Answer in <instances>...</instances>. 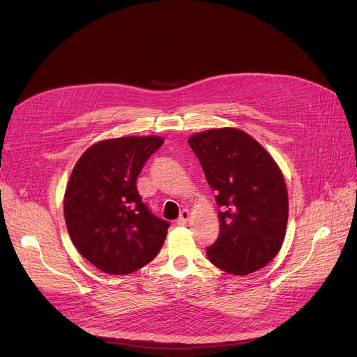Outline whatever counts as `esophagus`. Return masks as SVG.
<instances>
[{
	"mask_svg": "<svg viewBox=\"0 0 357 357\" xmlns=\"http://www.w3.org/2000/svg\"><path fill=\"white\" fill-rule=\"evenodd\" d=\"M189 218H190V212H189L188 209H183V211L180 212V217L177 218V224H178V225H184V224H186V222L189 221Z\"/></svg>",
	"mask_w": 357,
	"mask_h": 357,
	"instance_id": "obj_1",
	"label": "esophagus"
}]
</instances>
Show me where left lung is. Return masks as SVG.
I'll return each instance as SVG.
<instances>
[{
  "mask_svg": "<svg viewBox=\"0 0 357 357\" xmlns=\"http://www.w3.org/2000/svg\"><path fill=\"white\" fill-rule=\"evenodd\" d=\"M189 145L221 208L220 236L206 249L209 261L234 275L264 268L280 252L289 220L280 167L259 142L236 127L196 133Z\"/></svg>",
  "mask_w": 357,
  "mask_h": 357,
  "instance_id": "obj_1",
  "label": "left lung"
}]
</instances>
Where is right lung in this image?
<instances>
[{"label":"right lung","mask_w":357,"mask_h":357,"mask_svg":"<svg viewBox=\"0 0 357 357\" xmlns=\"http://www.w3.org/2000/svg\"><path fill=\"white\" fill-rule=\"evenodd\" d=\"M164 144L160 136H126L92 145L71 171L64 218L84 259L105 274L126 275L161 250L169 224L146 208L136 178Z\"/></svg>","instance_id":"1"}]
</instances>
